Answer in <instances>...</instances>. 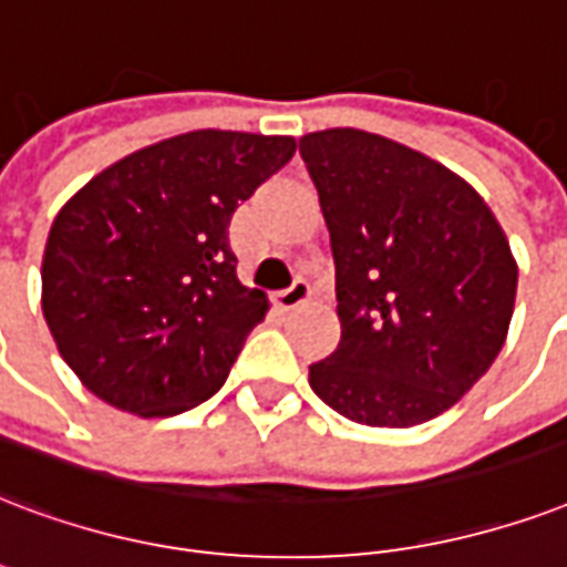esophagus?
Wrapping results in <instances>:
<instances>
[{
    "mask_svg": "<svg viewBox=\"0 0 567 567\" xmlns=\"http://www.w3.org/2000/svg\"><path fill=\"white\" fill-rule=\"evenodd\" d=\"M309 300H312V285L306 282V279H293L291 288H285V291L276 293V302H279V309H285V312L300 309V306H306Z\"/></svg>",
    "mask_w": 567,
    "mask_h": 567,
    "instance_id": "esophagus-1",
    "label": "esophagus"
}]
</instances>
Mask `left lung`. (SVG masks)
Returning <instances> with one entry per match:
<instances>
[{"label": "left lung", "instance_id": "1", "mask_svg": "<svg viewBox=\"0 0 567 567\" xmlns=\"http://www.w3.org/2000/svg\"><path fill=\"white\" fill-rule=\"evenodd\" d=\"M336 261L341 341L309 386L351 422L440 416L494 365L517 293L503 228L464 178L353 127L300 140Z\"/></svg>", "mask_w": 567, "mask_h": 567}]
</instances>
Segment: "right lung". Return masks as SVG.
Listing matches in <instances>:
<instances>
[{"label":"right lung","instance_id":"right-lung-1","mask_svg":"<svg viewBox=\"0 0 567 567\" xmlns=\"http://www.w3.org/2000/svg\"><path fill=\"white\" fill-rule=\"evenodd\" d=\"M293 151L291 136L193 130L112 163L59 210L41 309L97 399L178 416L226 383L270 309L237 279L231 214Z\"/></svg>","mask_w":567,"mask_h":567}]
</instances>
